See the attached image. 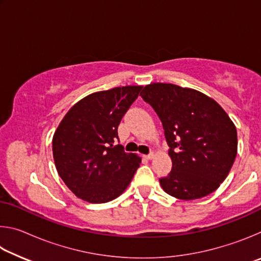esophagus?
Wrapping results in <instances>:
<instances>
[{
	"instance_id": "esophagus-1",
	"label": "esophagus",
	"mask_w": 261,
	"mask_h": 261,
	"mask_svg": "<svg viewBox=\"0 0 261 261\" xmlns=\"http://www.w3.org/2000/svg\"><path fill=\"white\" fill-rule=\"evenodd\" d=\"M144 156H145V159H147V160H151V159L154 158V153L152 152V153H149V154H147V155H144Z\"/></svg>"
}]
</instances>
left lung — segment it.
<instances>
[{"mask_svg": "<svg viewBox=\"0 0 261 261\" xmlns=\"http://www.w3.org/2000/svg\"><path fill=\"white\" fill-rule=\"evenodd\" d=\"M162 122L173 168L161 188L182 200L208 196L227 178L237 154V131L224 109L201 92L152 83L141 91Z\"/></svg>", "mask_w": 261, "mask_h": 261, "instance_id": "8db88e82", "label": "left lung"}]
</instances>
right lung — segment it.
Masks as SVG:
<instances>
[{
    "label": "right lung",
    "mask_w": 261,
    "mask_h": 261,
    "mask_svg": "<svg viewBox=\"0 0 261 261\" xmlns=\"http://www.w3.org/2000/svg\"><path fill=\"white\" fill-rule=\"evenodd\" d=\"M143 86L127 85L85 96L65 114L53 136L60 177L84 201L103 204L125 191L141 158L115 145L117 127Z\"/></svg>",
    "instance_id": "obj_1"
}]
</instances>
